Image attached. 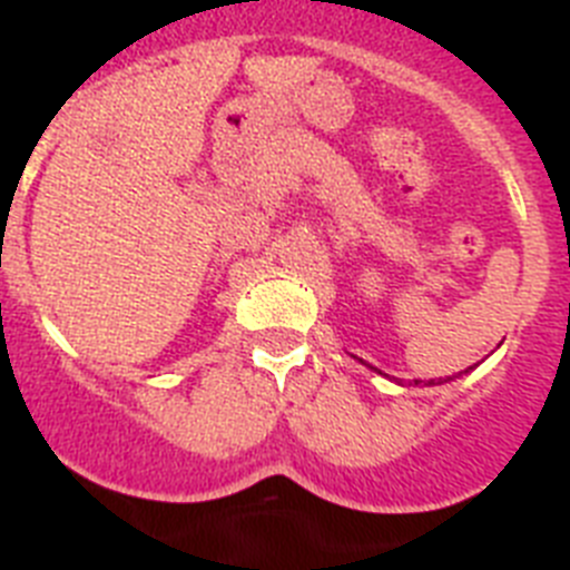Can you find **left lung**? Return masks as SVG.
<instances>
[{"label":"left lung","instance_id":"obj_1","mask_svg":"<svg viewBox=\"0 0 570 570\" xmlns=\"http://www.w3.org/2000/svg\"><path fill=\"white\" fill-rule=\"evenodd\" d=\"M367 367H370V364H367ZM370 370H375V367H370ZM470 370H473V367H468V370H464V373H456V375H448V379H430V381H428V384H448V381H453V379H462V375H468V373H470ZM375 373H379V375H387V373H381V370H375ZM415 384H422V381H415Z\"/></svg>","mask_w":570,"mask_h":570}]
</instances>
